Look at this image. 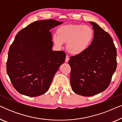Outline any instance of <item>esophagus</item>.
Segmentation results:
<instances>
[{
	"mask_svg": "<svg viewBox=\"0 0 122 122\" xmlns=\"http://www.w3.org/2000/svg\"><path fill=\"white\" fill-rule=\"evenodd\" d=\"M69 56H66V60H65V62H66V63H68V61H69Z\"/></svg>",
	"mask_w": 122,
	"mask_h": 122,
	"instance_id": "esophagus-1",
	"label": "esophagus"
}]
</instances>
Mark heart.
I'll use <instances>...</instances> for the list:
<instances>
[{
	"mask_svg": "<svg viewBox=\"0 0 122 122\" xmlns=\"http://www.w3.org/2000/svg\"><path fill=\"white\" fill-rule=\"evenodd\" d=\"M56 34L52 36V41L58 49L66 43V49L71 54L78 56L88 49L94 39L92 28L82 24H67L60 26Z\"/></svg>",
	"mask_w": 122,
	"mask_h": 122,
	"instance_id": "b5f03b06",
	"label": "heart"
}]
</instances>
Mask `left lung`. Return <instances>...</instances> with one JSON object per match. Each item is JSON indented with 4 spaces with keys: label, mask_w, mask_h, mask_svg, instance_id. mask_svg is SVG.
I'll list each match as a JSON object with an SVG mask.
<instances>
[{
    "label": "left lung",
    "mask_w": 122,
    "mask_h": 122,
    "mask_svg": "<svg viewBox=\"0 0 122 122\" xmlns=\"http://www.w3.org/2000/svg\"><path fill=\"white\" fill-rule=\"evenodd\" d=\"M92 43L83 54L70 58L71 87L76 94L96 95L109 86L117 68V50L111 36L97 23Z\"/></svg>",
    "instance_id": "obj_1"
}]
</instances>
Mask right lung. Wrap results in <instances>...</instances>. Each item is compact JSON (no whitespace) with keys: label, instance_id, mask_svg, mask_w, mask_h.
<instances>
[{"label":"right lung","instance_id":"obj_1","mask_svg":"<svg viewBox=\"0 0 122 122\" xmlns=\"http://www.w3.org/2000/svg\"><path fill=\"white\" fill-rule=\"evenodd\" d=\"M63 22L34 21L20 30L10 46L6 71L19 93L37 97L48 91L55 74L64 62L63 51H53L50 30Z\"/></svg>","mask_w":122,"mask_h":122}]
</instances>
